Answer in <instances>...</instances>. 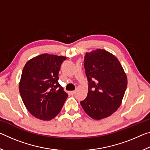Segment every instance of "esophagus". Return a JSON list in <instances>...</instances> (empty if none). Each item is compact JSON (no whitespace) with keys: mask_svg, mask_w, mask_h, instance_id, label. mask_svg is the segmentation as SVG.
Returning <instances> with one entry per match:
<instances>
[{"mask_svg":"<svg viewBox=\"0 0 150 150\" xmlns=\"http://www.w3.org/2000/svg\"><path fill=\"white\" fill-rule=\"evenodd\" d=\"M75 91H70V94L71 95H73L75 94Z\"/></svg>","mask_w":150,"mask_h":150,"instance_id":"34e87169","label":"esophagus"}]
</instances>
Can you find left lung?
I'll return each instance as SVG.
<instances>
[{
	"label": "left lung",
	"instance_id": "1",
	"mask_svg": "<svg viewBox=\"0 0 150 150\" xmlns=\"http://www.w3.org/2000/svg\"><path fill=\"white\" fill-rule=\"evenodd\" d=\"M84 67L88 88L81 105L93 119L108 117L122 103L128 83L126 73L117 58L102 49L86 53Z\"/></svg>",
	"mask_w": 150,
	"mask_h": 150
}]
</instances>
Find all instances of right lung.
Returning <instances> with one entry per match:
<instances>
[{
  "mask_svg": "<svg viewBox=\"0 0 150 150\" xmlns=\"http://www.w3.org/2000/svg\"><path fill=\"white\" fill-rule=\"evenodd\" d=\"M66 59L44 54L33 57L24 65L19 91L27 110L34 117L50 120L62 110L68 94L58 83V75Z\"/></svg>",
  "mask_w": 150,
  "mask_h": 150,
  "instance_id": "obj_1",
  "label": "right lung"
}]
</instances>
